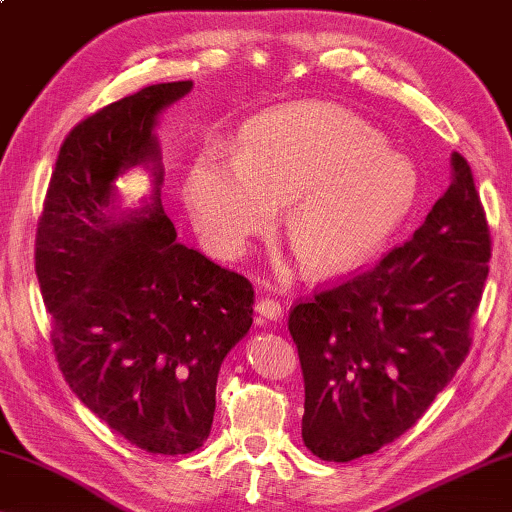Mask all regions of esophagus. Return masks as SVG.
I'll return each instance as SVG.
<instances>
[{"label":"esophagus","instance_id":"esophagus-1","mask_svg":"<svg viewBox=\"0 0 512 512\" xmlns=\"http://www.w3.org/2000/svg\"><path fill=\"white\" fill-rule=\"evenodd\" d=\"M256 313L267 320H281L283 306L279 300H274V297H261L256 304Z\"/></svg>","mask_w":512,"mask_h":512}]
</instances>
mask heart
Masks as SVG:
<instances>
[{
    "mask_svg": "<svg viewBox=\"0 0 512 512\" xmlns=\"http://www.w3.org/2000/svg\"><path fill=\"white\" fill-rule=\"evenodd\" d=\"M419 176L387 137L350 109L290 102L240 130L233 162L196 157L185 206L219 256L267 231L286 201L283 233L302 270L327 277L364 261L410 215Z\"/></svg>",
    "mask_w": 512,
    "mask_h": 512,
    "instance_id": "b5f03b06",
    "label": "heart"
}]
</instances>
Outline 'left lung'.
I'll return each instance as SVG.
<instances>
[{"label": "left lung", "instance_id": "8db88e82", "mask_svg": "<svg viewBox=\"0 0 512 512\" xmlns=\"http://www.w3.org/2000/svg\"><path fill=\"white\" fill-rule=\"evenodd\" d=\"M412 240L288 316L304 375L302 439L350 462L410 430L471 348L492 240L465 157Z\"/></svg>", "mask_w": 512, "mask_h": 512}]
</instances>
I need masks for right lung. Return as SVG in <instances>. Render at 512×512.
<instances>
[{
  "label": "right lung",
  "instance_id": "1",
  "mask_svg": "<svg viewBox=\"0 0 512 512\" xmlns=\"http://www.w3.org/2000/svg\"><path fill=\"white\" fill-rule=\"evenodd\" d=\"M190 91V80L153 84L77 123L36 231V277L68 387L157 455L206 442L219 368L254 320L249 279L176 242L162 208L157 116ZM132 166L152 171L154 194L125 209L118 178Z\"/></svg>",
  "mask_w": 512,
  "mask_h": 512
}]
</instances>
